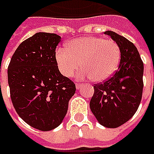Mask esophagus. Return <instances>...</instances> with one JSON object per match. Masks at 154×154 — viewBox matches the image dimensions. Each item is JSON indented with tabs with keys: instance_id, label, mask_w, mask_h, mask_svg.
I'll return each mask as SVG.
<instances>
[{
	"instance_id": "34e87169",
	"label": "esophagus",
	"mask_w": 154,
	"mask_h": 154,
	"mask_svg": "<svg viewBox=\"0 0 154 154\" xmlns=\"http://www.w3.org/2000/svg\"><path fill=\"white\" fill-rule=\"evenodd\" d=\"M75 86H76V89H77V90H79L80 88H81L82 85H81V84H76V85H75Z\"/></svg>"
}]
</instances>
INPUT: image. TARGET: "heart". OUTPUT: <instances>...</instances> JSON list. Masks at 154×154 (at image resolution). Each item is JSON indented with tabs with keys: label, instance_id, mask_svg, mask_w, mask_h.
<instances>
[{
	"label": "heart",
	"instance_id": "heart-1",
	"mask_svg": "<svg viewBox=\"0 0 154 154\" xmlns=\"http://www.w3.org/2000/svg\"><path fill=\"white\" fill-rule=\"evenodd\" d=\"M59 71L70 78L81 67L79 79L92 78L101 82L111 77L120 62V49L117 44L99 37H85L67 44V49L58 48L55 53Z\"/></svg>",
	"mask_w": 154,
	"mask_h": 154
}]
</instances>
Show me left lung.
<instances>
[{"mask_svg":"<svg viewBox=\"0 0 154 154\" xmlns=\"http://www.w3.org/2000/svg\"><path fill=\"white\" fill-rule=\"evenodd\" d=\"M104 34L119 46L121 59L111 78L94 85L90 109L102 126L115 128L128 121L139 107L144 66L133 43L112 31L104 32Z\"/></svg>","mask_w":154,"mask_h":154,"instance_id":"left-lung-1","label":"left lung"}]
</instances>
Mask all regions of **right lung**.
I'll return each instance as SVG.
<instances>
[{
    "instance_id": "right-lung-1",
    "label": "right lung",
    "mask_w": 154,
    "mask_h": 154,
    "mask_svg": "<svg viewBox=\"0 0 154 154\" xmlns=\"http://www.w3.org/2000/svg\"><path fill=\"white\" fill-rule=\"evenodd\" d=\"M61 37L37 32L22 42L8 68L11 99L20 118L41 131L58 127L67 114L75 85L63 76L55 58Z\"/></svg>"
}]
</instances>
